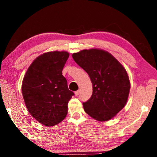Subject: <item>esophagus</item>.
<instances>
[{"label": "esophagus", "mask_w": 157, "mask_h": 157, "mask_svg": "<svg viewBox=\"0 0 157 157\" xmlns=\"http://www.w3.org/2000/svg\"><path fill=\"white\" fill-rule=\"evenodd\" d=\"M75 94L76 96H78L79 94V90H78V91H76L75 92Z\"/></svg>", "instance_id": "34e87169"}]
</instances>
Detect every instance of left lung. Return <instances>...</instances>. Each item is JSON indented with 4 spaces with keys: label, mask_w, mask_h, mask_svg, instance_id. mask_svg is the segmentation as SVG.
<instances>
[{
    "label": "left lung",
    "mask_w": 157,
    "mask_h": 157,
    "mask_svg": "<svg viewBox=\"0 0 157 157\" xmlns=\"http://www.w3.org/2000/svg\"><path fill=\"white\" fill-rule=\"evenodd\" d=\"M72 57L92 82L91 97L83 102L85 112L97 121L110 120L127 103L130 82L126 70L110 53L102 50H83L73 53Z\"/></svg>",
    "instance_id": "1"
}]
</instances>
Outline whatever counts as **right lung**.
<instances>
[{"instance_id": "right-lung-1", "label": "right lung", "mask_w": 157, "mask_h": 157, "mask_svg": "<svg viewBox=\"0 0 157 157\" xmlns=\"http://www.w3.org/2000/svg\"><path fill=\"white\" fill-rule=\"evenodd\" d=\"M68 57L65 51L44 53L32 63L23 78L22 94L26 107L44 125H56L67 115L68 101L74 95L62 75Z\"/></svg>"}]
</instances>
